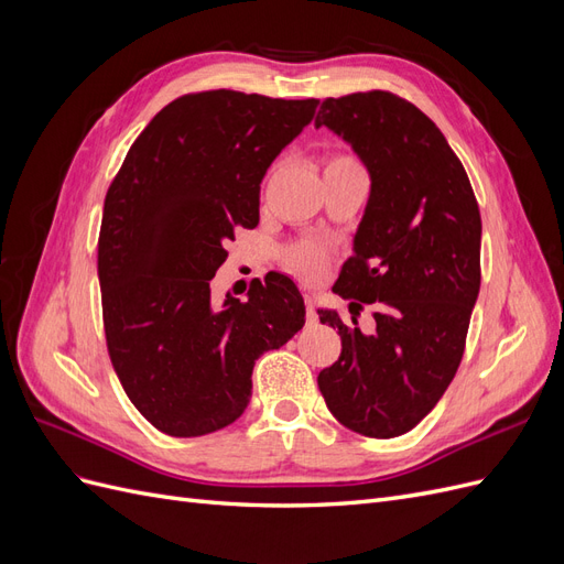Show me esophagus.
<instances>
[{
	"label": "esophagus",
	"instance_id": "esophagus-1",
	"mask_svg": "<svg viewBox=\"0 0 564 564\" xmlns=\"http://www.w3.org/2000/svg\"><path fill=\"white\" fill-rule=\"evenodd\" d=\"M305 303V319H308V324H315L317 322V311H315V301L311 296L303 299Z\"/></svg>",
	"mask_w": 564,
	"mask_h": 564
}]
</instances>
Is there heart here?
Segmentation results:
<instances>
[{"label": "heart", "instance_id": "heart-1", "mask_svg": "<svg viewBox=\"0 0 564 564\" xmlns=\"http://www.w3.org/2000/svg\"><path fill=\"white\" fill-rule=\"evenodd\" d=\"M327 169H360V172H365L360 160L350 152H332L324 162V172ZM284 265L303 280H317L327 268V251L317 245H299L284 253Z\"/></svg>", "mask_w": 564, "mask_h": 564}]
</instances>
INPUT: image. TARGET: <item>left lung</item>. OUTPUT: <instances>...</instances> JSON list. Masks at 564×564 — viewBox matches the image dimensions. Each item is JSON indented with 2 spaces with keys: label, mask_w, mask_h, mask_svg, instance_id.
Listing matches in <instances>:
<instances>
[{
  "label": "left lung",
  "mask_w": 564,
  "mask_h": 564,
  "mask_svg": "<svg viewBox=\"0 0 564 564\" xmlns=\"http://www.w3.org/2000/svg\"><path fill=\"white\" fill-rule=\"evenodd\" d=\"M322 124L360 155L371 195L334 284L352 324L317 311L340 336L317 386L346 429L398 437L445 395L464 357L482 278L480 207L445 135L406 98L381 89L324 98ZM365 302L378 322L369 337L356 327Z\"/></svg>",
  "instance_id": "1"
}]
</instances>
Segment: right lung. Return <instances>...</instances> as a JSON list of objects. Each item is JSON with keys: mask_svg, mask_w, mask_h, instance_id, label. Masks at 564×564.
Returning <instances> with one entry per match:
<instances>
[{"mask_svg": "<svg viewBox=\"0 0 564 564\" xmlns=\"http://www.w3.org/2000/svg\"><path fill=\"white\" fill-rule=\"evenodd\" d=\"M317 98L214 89L162 108L112 178L98 235L106 344L133 406L172 437L242 416L251 371L305 322L296 284L253 280L212 303L237 228L259 226L261 181L315 117Z\"/></svg>", "mask_w": 564, "mask_h": 564, "instance_id": "add662e5", "label": "right lung"}]
</instances>
